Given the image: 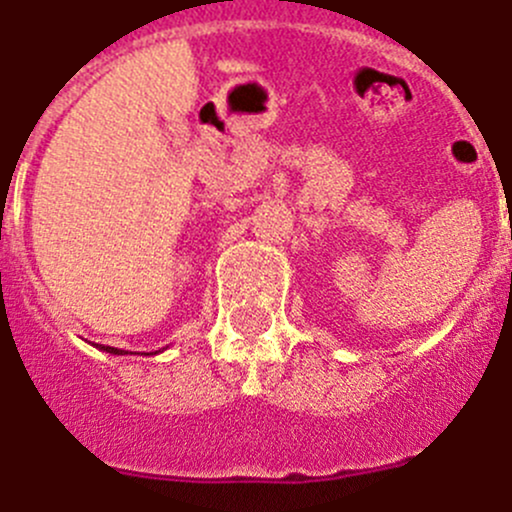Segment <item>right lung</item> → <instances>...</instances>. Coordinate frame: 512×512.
<instances>
[{"instance_id":"add662e5","label":"right lung","mask_w":512,"mask_h":512,"mask_svg":"<svg viewBox=\"0 0 512 512\" xmlns=\"http://www.w3.org/2000/svg\"><path fill=\"white\" fill-rule=\"evenodd\" d=\"M102 353H110V355H126L123 353V350H118V348H110V345H102ZM144 355H149V353H144ZM151 355H157V353H151Z\"/></svg>"}]
</instances>
